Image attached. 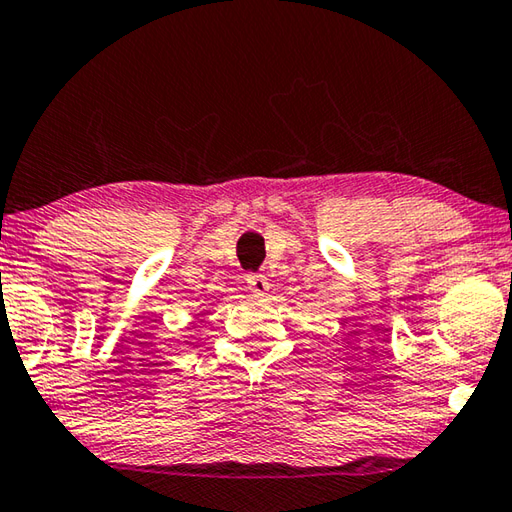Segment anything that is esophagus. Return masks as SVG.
<instances>
[{
	"label": "esophagus",
	"mask_w": 512,
	"mask_h": 512,
	"mask_svg": "<svg viewBox=\"0 0 512 512\" xmlns=\"http://www.w3.org/2000/svg\"><path fill=\"white\" fill-rule=\"evenodd\" d=\"M247 289L254 296H265L269 292V283L263 274H252L247 276Z\"/></svg>",
	"instance_id": "obj_1"
}]
</instances>
